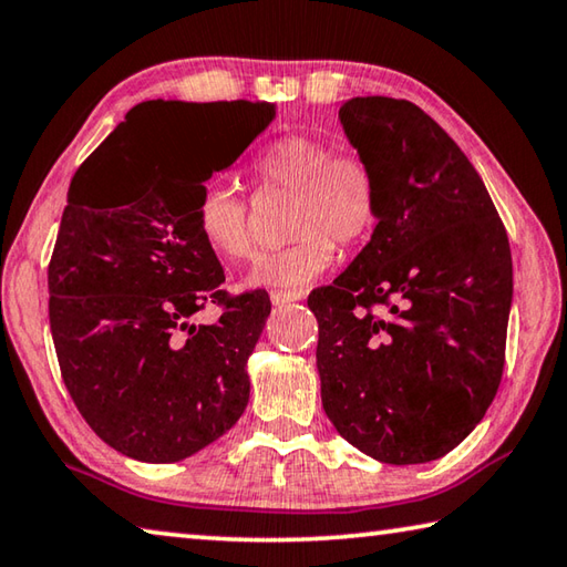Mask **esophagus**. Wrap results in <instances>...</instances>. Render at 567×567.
Returning <instances> with one entry per match:
<instances>
[{
    "label": "esophagus",
    "mask_w": 567,
    "mask_h": 567,
    "mask_svg": "<svg viewBox=\"0 0 567 567\" xmlns=\"http://www.w3.org/2000/svg\"><path fill=\"white\" fill-rule=\"evenodd\" d=\"M270 300H272V305H275V307H285V305H290V302L302 300V295H300V292L275 290V292H270Z\"/></svg>",
    "instance_id": "esophagus-1"
}]
</instances>
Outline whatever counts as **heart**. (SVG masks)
Returning <instances> with one entry per match:
<instances>
[{
    "label": "heart",
    "instance_id": "obj_1",
    "mask_svg": "<svg viewBox=\"0 0 567 567\" xmlns=\"http://www.w3.org/2000/svg\"><path fill=\"white\" fill-rule=\"evenodd\" d=\"M255 177L267 187L295 189L290 245L257 257L243 285L300 292L330 270L338 255L332 239L358 245L380 215V189L372 167L354 152H332L315 134H285L255 162ZM203 243L225 260H243L252 249L247 199L229 179L207 182L195 207Z\"/></svg>",
    "mask_w": 567,
    "mask_h": 567
}]
</instances>
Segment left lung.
<instances>
[{
    "label": "left lung",
    "instance_id": "obj_1",
    "mask_svg": "<svg viewBox=\"0 0 567 567\" xmlns=\"http://www.w3.org/2000/svg\"><path fill=\"white\" fill-rule=\"evenodd\" d=\"M340 124L375 172L380 215L348 270L307 300L322 408L360 453L430 463L473 433L501 385L511 243L475 167L417 104L352 97Z\"/></svg>",
    "mask_w": 567,
    "mask_h": 567
}]
</instances>
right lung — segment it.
I'll list each match as a JSON object with an SVG mask.
<instances>
[{
  "label": "right lung",
  "mask_w": 567,
  "mask_h": 567,
  "mask_svg": "<svg viewBox=\"0 0 567 567\" xmlns=\"http://www.w3.org/2000/svg\"><path fill=\"white\" fill-rule=\"evenodd\" d=\"M272 120L270 102H142L72 177L50 262L56 360L87 425L140 463L199 453L247 408L272 305L225 295L195 207ZM207 303L224 315L197 326Z\"/></svg>",
  "instance_id": "right-lung-1"
}]
</instances>
